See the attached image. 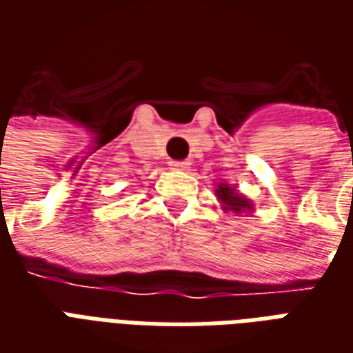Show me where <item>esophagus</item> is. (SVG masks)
<instances>
[{
	"instance_id": "34e87169",
	"label": "esophagus",
	"mask_w": 353,
	"mask_h": 353,
	"mask_svg": "<svg viewBox=\"0 0 353 353\" xmlns=\"http://www.w3.org/2000/svg\"><path fill=\"white\" fill-rule=\"evenodd\" d=\"M170 168L177 170V172H187V170L191 168V162H187V161H172V162H170Z\"/></svg>"
}]
</instances>
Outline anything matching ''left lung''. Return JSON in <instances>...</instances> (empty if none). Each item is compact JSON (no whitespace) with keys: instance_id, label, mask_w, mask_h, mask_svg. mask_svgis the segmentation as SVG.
<instances>
[{"instance_id":"8db88e82","label":"left lung","mask_w":353,"mask_h":353,"mask_svg":"<svg viewBox=\"0 0 353 353\" xmlns=\"http://www.w3.org/2000/svg\"><path fill=\"white\" fill-rule=\"evenodd\" d=\"M215 196L223 212H232V214H253V202L242 192L236 191V187H230L229 183H217L215 187Z\"/></svg>"}]
</instances>
